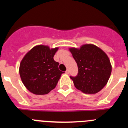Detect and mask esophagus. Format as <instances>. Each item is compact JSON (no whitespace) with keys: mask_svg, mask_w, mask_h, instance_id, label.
<instances>
[{"mask_svg":"<svg viewBox=\"0 0 128 128\" xmlns=\"http://www.w3.org/2000/svg\"><path fill=\"white\" fill-rule=\"evenodd\" d=\"M69 70H66V72H65V73H66V74H69Z\"/></svg>","mask_w":128,"mask_h":128,"instance_id":"34e87169","label":"esophagus"}]
</instances>
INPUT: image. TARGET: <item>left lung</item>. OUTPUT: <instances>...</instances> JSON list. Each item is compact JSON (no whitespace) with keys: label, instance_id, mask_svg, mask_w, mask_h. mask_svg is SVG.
Returning <instances> with one entry per match:
<instances>
[{"label":"left lung","instance_id":"obj_1","mask_svg":"<svg viewBox=\"0 0 128 128\" xmlns=\"http://www.w3.org/2000/svg\"><path fill=\"white\" fill-rule=\"evenodd\" d=\"M77 63L78 74L70 76L78 90L84 94H96L107 84L112 65L106 53L93 44H85L80 48H70Z\"/></svg>","mask_w":128,"mask_h":128}]
</instances>
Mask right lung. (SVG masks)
<instances>
[{"mask_svg": "<svg viewBox=\"0 0 128 128\" xmlns=\"http://www.w3.org/2000/svg\"><path fill=\"white\" fill-rule=\"evenodd\" d=\"M58 47L40 45L31 48L21 61L19 73L23 84L31 93L45 95L56 87L63 72L54 60Z\"/></svg>", "mask_w": 128, "mask_h": 128, "instance_id": "add662e5", "label": "right lung"}]
</instances>
